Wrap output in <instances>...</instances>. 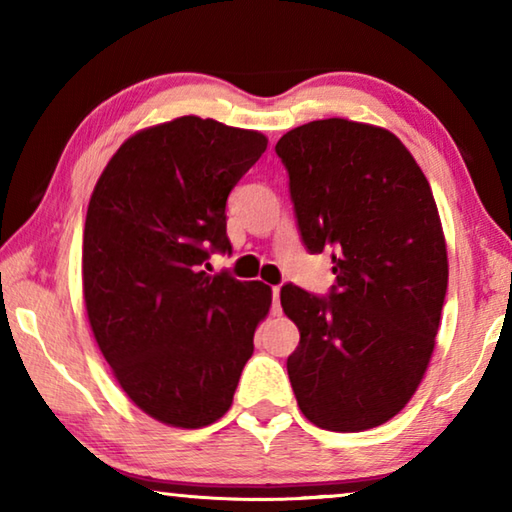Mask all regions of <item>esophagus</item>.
Segmentation results:
<instances>
[{
	"instance_id": "esophagus-1",
	"label": "esophagus",
	"mask_w": 512,
	"mask_h": 512,
	"mask_svg": "<svg viewBox=\"0 0 512 512\" xmlns=\"http://www.w3.org/2000/svg\"><path fill=\"white\" fill-rule=\"evenodd\" d=\"M271 296H273V314H280V287H273Z\"/></svg>"
}]
</instances>
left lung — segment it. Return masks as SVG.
Returning <instances> with one entry per match:
<instances>
[{"instance_id": "obj_1", "label": "left lung", "mask_w": 512, "mask_h": 512, "mask_svg": "<svg viewBox=\"0 0 512 512\" xmlns=\"http://www.w3.org/2000/svg\"><path fill=\"white\" fill-rule=\"evenodd\" d=\"M300 239L329 250L336 282L325 298L280 291L300 329L287 359L300 411L327 431L391 420L429 366L447 293V248L418 162L384 128L309 121L282 135Z\"/></svg>"}]
</instances>
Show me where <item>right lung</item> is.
Wrapping results in <instances>:
<instances>
[{"label": "right lung", "mask_w": 512, "mask_h": 512, "mask_svg": "<svg viewBox=\"0 0 512 512\" xmlns=\"http://www.w3.org/2000/svg\"><path fill=\"white\" fill-rule=\"evenodd\" d=\"M266 137L201 117L146 128L119 146L83 230V296L124 393L171 427L230 409L271 287L204 271L232 253L225 203Z\"/></svg>", "instance_id": "1"}]
</instances>
